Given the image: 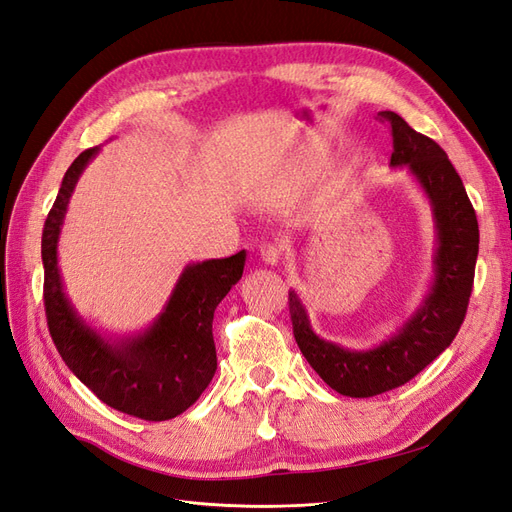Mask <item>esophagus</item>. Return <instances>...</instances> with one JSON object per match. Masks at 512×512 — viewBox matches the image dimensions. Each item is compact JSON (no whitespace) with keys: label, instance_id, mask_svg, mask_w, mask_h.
<instances>
[{"label":"esophagus","instance_id":"obj_1","mask_svg":"<svg viewBox=\"0 0 512 512\" xmlns=\"http://www.w3.org/2000/svg\"><path fill=\"white\" fill-rule=\"evenodd\" d=\"M280 258H282V250L275 243H262L260 245V260L265 262V265L275 267L277 262H280Z\"/></svg>","mask_w":512,"mask_h":512}]
</instances>
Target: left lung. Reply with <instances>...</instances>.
Instances as JSON below:
<instances>
[{
	"label": "left lung",
	"mask_w": 512,
	"mask_h": 512,
	"mask_svg": "<svg viewBox=\"0 0 512 512\" xmlns=\"http://www.w3.org/2000/svg\"><path fill=\"white\" fill-rule=\"evenodd\" d=\"M378 119L391 126V166H406L431 203L438 237L436 275L423 305L404 327L371 350H348L318 337L299 294L288 292L292 333L303 356L333 391L346 397L393 391L451 346L468 312L478 256L476 213L444 149L393 111L378 113Z\"/></svg>",
	"instance_id": "1"
}]
</instances>
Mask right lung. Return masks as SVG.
I'll return each mask as SVG.
<instances>
[{
	"instance_id": "add662e5",
	"label": "right lung",
	"mask_w": 512,
	"mask_h": 512,
	"mask_svg": "<svg viewBox=\"0 0 512 512\" xmlns=\"http://www.w3.org/2000/svg\"><path fill=\"white\" fill-rule=\"evenodd\" d=\"M98 149H85L70 164L44 222L46 324L61 359L106 406L143 421H168L203 395L218 369L213 314L241 280L245 250L228 258L192 262L183 269L164 312L145 333L108 342L76 316L57 267V241L70 196Z\"/></svg>"
}]
</instances>
